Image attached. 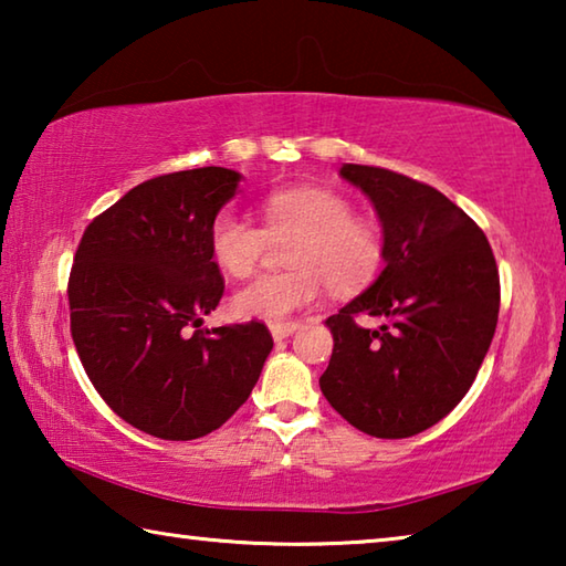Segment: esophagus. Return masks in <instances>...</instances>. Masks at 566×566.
Here are the masks:
<instances>
[{"label": "esophagus", "instance_id": "esophagus-1", "mask_svg": "<svg viewBox=\"0 0 566 566\" xmlns=\"http://www.w3.org/2000/svg\"><path fill=\"white\" fill-rule=\"evenodd\" d=\"M272 337H274V342H282V339H286V337H292V334L300 329V324L296 322H286V324H272Z\"/></svg>", "mask_w": 566, "mask_h": 566}]
</instances>
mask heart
<instances>
[{"instance_id":"heart-1","label":"heart","mask_w":566,"mask_h":566,"mask_svg":"<svg viewBox=\"0 0 566 566\" xmlns=\"http://www.w3.org/2000/svg\"><path fill=\"white\" fill-rule=\"evenodd\" d=\"M262 212L264 229L232 209H222L209 227V252L229 276L252 274L270 237H294L286 252L292 272L256 276L242 286L232 296L237 317L284 324L319 300L324 282L334 292H352L375 276L381 242L344 197L319 187L280 189L264 199Z\"/></svg>"}]
</instances>
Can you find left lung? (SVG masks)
I'll return each instance as SVG.
<instances>
[{"label":"left lung","mask_w":566,"mask_h":566,"mask_svg":"<svg viewBox=\"0 0 566 566\" xmlns=\"http://www.w3.org/2000/svg\"><path fill=\"white\" fill-rule=\"evenodd\" d=\"M339 175L377 209L385 270L327 319L334 349L319 387L359 432L405 439L472 387L500 317V272L482 229L442 191L381 167ZM359 313L386 324L364 331Z\"/></svg>","instance_id":"obj_1"}]
</instances>
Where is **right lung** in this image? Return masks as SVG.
Returning <instances> with one entry per match:
<instances>
[{"mask_svg":"<svg viewBox=\"0 0 566 566\" xmlns=\"http://www.w3.org/2000/svg\"><path fill=\"white\" fill-rule=\"evenodd\" d=\"M239 181L224 167L149 179L94 219L74 254L66 292L84 371L151 437L187 442L222 427L274 347L260 322L197 329L224 294L209 227Z\"/></svg>","mask_w":566,"mask_h":566,"instance_id":"obj_1","label":"right lung"}]
</instances>
